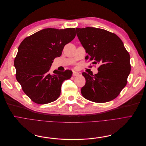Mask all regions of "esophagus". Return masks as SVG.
Masks as SVG:
<instances>
[{"label": "esophagus", "mask_w": 146, "mask_h": 146, "mask_svg": "<svg viewBox=\"0 0 146 146\" xmlns=\"http://www.w3.org/2000/svg\"><path fill=\"white\" fill-rule=\"evenodd\" d=\"M72 75L74 76V77H76V76H78L79 75V73L78 72H76V71H73V73H72Z\"/></svg>", "instance_id": "1"}]
</instances>
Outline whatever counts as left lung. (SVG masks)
<instances>
[{
    "instance_id": "left-lung-1",
    "label": "left lung",
    "mask_w": 146,
    "mask_h": 146,
    "mask_svg": "<svg viewBox=\"0 0 146 146\" xmlns=\"http://www.w3.org/2000/svg\"><path fill=\"white\" fill-rule=\"evenodd\" d=\"M79 40L88 56L86 59L100 64L98 73L83 72L86 84L81 92L96 103H105L117 98L125 87L131 71L130 56L120 38L101 29L76 28Z\"/></svg>"
}]
</instances>
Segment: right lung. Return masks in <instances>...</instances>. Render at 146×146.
Masks as SVG:
<instances>
[{"label":"right lung","mask_w":146,"mask_h":146,"mask_svg":"<svg viewBox=\"0 0 146 146\" xmlns=\"http://www.w3.org/2000/svg\"><path fill=\"white\" fill-rule=\"evenodd\" d=\"M75 36L74 28H48L26 37L21 43L14 60L16 78L33 102L43 105L55 101L60 94L62 82L71 78V70H55L53 75L48 71L54 59L61 56L64 46Z\"/></svg>","instance_id":"add662e5"}]
</instances>
